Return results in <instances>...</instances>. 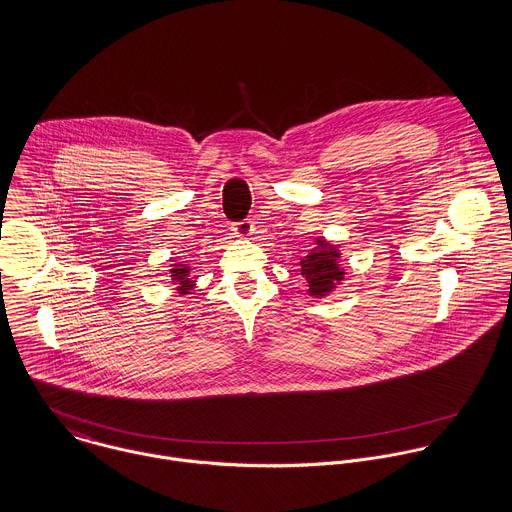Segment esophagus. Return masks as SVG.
I'll return each instance as SVG.
<instances>
[{"label":"esophagus","instance_id":"obj_1","mask_svg":"<svg viewBox=\"0 0 512 512\" xmlns=\"http://www.w3.org/2000/svg\"><path fill=\"white\" fill-rule=\"evenodd\" d=\"M233 233H235L237 237H249V235L253 233V221H251V219H243V221L235 223V225H233Z\"/></svg>","mask_w":512,"mask_h":512}]
</instances>
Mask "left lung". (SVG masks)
I'll use <instances>...</instances> for the list:
<instances>
[{"label": "left lung", "instance_id": "1", "mask_svg": "<svg viewBox=\"0 0 512 512\" xmlns=\"http://www.w3.org/2000/svg\"><path fill=\"white\" fill-rule=\"evenodd\" d=\"M338 259V247L322 237H316V247L310 249V253L301 261V273L308 283L310 297H326L336 289L338 283L344 281L346 273Z\"/></svg>", "mask_w": 512, "mask_h": 512}]
</instances>
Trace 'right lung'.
<instances>
[{
    "label": "right lung",
    "instance_id": "1",
    "mask_svg": "<svg viewBox=\"0 0 512 512\" xmlns=\"http://www.w3.org/2000/svg\"><path fill=\"white\" fill-rule=\"evenodd\" d=\"M190 273H192V267H188V263H174L172 269H170V277L178 285V291L182 295H186L194 289L196 281L190 279Z\"/></svg>",
    "mask_w": 512,
    "mask_h": 512
}]
</instances>
